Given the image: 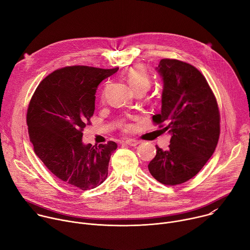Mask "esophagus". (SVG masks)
I'll return each instance as SVG.
<instances>
[{"mask_svg": "<svg viewBox=\"0 0 250 250\" xmlns=\"http://www.w3.org/2000/svg\"><path fill=\"white\" fill-rule=\"evenodd\" d=\"M125 144L130 146H136L139 144V141L135 140V139H126L125 140Z\"/></svg>", "mask_w": 250, "mask_h": 250, "instance_id": "34e87169", "label": "esophagus"}]
</instances>
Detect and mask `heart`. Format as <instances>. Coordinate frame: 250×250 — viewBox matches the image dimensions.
Listing matches in <instances>:
<instances>
[{
  "label": "heart",
  "instance_id": "obj_1",
  "mask_svg": "<svg viewBox=\"0 0 250 250\" xmlns=\"http://www.w3.org/2000/svg\"><path fill=\"white\" fill-rule=\"evenodd\" d=\"M125 78L130 87L135 92L145 91L146 92L151 84V78L148 71L144 65H134L128 68L125 73ZM104 96V94H103ZM124 130L129 131L132 128L131 125H124Z\"/></svg>",
  "mask_w": 250,
  "mask_h": 250
}]
</instances>
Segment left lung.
<instances>
[{
	"label": "left lung",
	"mask_w": 250,
	"mask_h": 250,
	"mask_svg": "<svg viewBox=\"0 0 250 250\" xmlns=\"http://www.w3.org/2000/svg\"><path fill=\"white\" fill-rule=\"evenodd\" d=\"M158 73L163 80L161 113L156 125L171 133L169 148L156 146L148 170L155 179L175 186L182 184L204 167L215 151L220 137V111L217 99L206 78L193 65L161 59Z\"/></svg>",
	"instance_id": "left-lung-1"
}]
</instances>
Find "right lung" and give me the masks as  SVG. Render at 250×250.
Segmentation results:
<instances>
[{"label": "right lung", "instance_id": "add662e5", "mask_svg": "<svg viewBox=\"0 0 250 250\" xmlns=\"http://www.w3.org/2000/svg\"><path fill=\"white\" fill-rule=\"evenodd\" d=\"M119 68L68 66L46 76L32 95L26 113L33 150L46 168L66 185L94 189L108 177L118 146L84 145L83 130L91 125L98 85Z\"/></svg>", "mask_w": 250, "mask_h": 250}]
</instances>
